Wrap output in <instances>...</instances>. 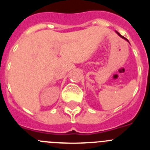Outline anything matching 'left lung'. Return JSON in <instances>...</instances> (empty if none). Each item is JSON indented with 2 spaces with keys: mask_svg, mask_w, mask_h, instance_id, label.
<instances>
[{
  "mask_svg": "<svg viewBox=\"0 0 150 150\" xmlns=\"http://www.w3.org/2000/svg\"><path fill=\"white\" fill-rule=\"evenodd\" d=\"M116 33H117V34H118V35H119V36H120V37H121V38H123V39H125V40H127V41H128V42H129V41H128V40H127V39H126V38H124V37H123V36H122V35H121V34H120V33H119V32H117V31H116Z\"/></svg>",
  "mask_w": 150,
  "mask_h": 150,
  "instance_id": "1",
  "label": "left lung"
}]
</instances>
